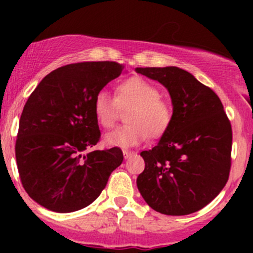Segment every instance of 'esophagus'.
<instances>
[{"instance_id":"34e87169","label":"esophagus","mask_w":253,"mask_h":253,"mask_svg":"<svg viewBox=\"0 0 253 253\" xmlns=\"http://www.w3.org/2000/svg\"><path fill=\"white\" fill-rule=\"evenodd\" d=\"M134 152H129V150H124V157L125 159H128V158L133 157Z\"/></svg>"}]
</instances>
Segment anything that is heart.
<instances>
[{"label": "heart", "instance_id": "obj_1", "mask_svg": "<svg viewBox=\"0 0 253 253\" xmlns=\"http://www.w3.org/2000/svg\"><path fill=\"white\" fill-rule=\"evenodd\" d=\"M131 109L127 114L128 125L120 126L105 136L109 145L132 148L147 139L163 136L169 128L172 111L169 104L160 99L155 85L139 77H132L116 86V98L106 90L96 93L93 110L99 124L110 128L116 122L119 110Z\"/></svg>", "mask_w": 253, "mask_h": 253}]
</instances>
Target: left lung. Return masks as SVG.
I'll list each match as a JSON object with an SVG mask.
<instances>
[{
    "label": "left lung",
    "instance_id": "8db88e82",
    "mask_svg": "<svg viewBox=\"0 0 253 253\" xmlns=\"http://www.w3.org/2000/svg\"><path fill=\"white\" fill-rule=\"evenodd\" d=\"M168 89L172 120L158 144L143 150L137 187L147 205L167 215H187L206 207L228 182L233 132L223 104L190 72L137 67Z\"/></svg>",
    "mask_w": 253,
    "mask_h": 253
}]
</instances>
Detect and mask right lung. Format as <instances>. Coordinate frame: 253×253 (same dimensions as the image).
Wrapping results in <instances>:
<instances>
[{"mask_svg": "<svg viewBox=\"0 0 253 253\" xmlns=\"http://www.w3.org/2000/svg\"><path fill=\"white\" fill-rule=\"evenodd\" d=\"M124 72L111 61L63 66L42 78L19 120L16 159L30 198L71 213L93 203L120 167V148L93 150L100 138L93 110L96 93Z\"/></svg>", "mask_w": 253, "mask_h": 253, "instance_id": "1", "label": "right lung"}]
</instances>
